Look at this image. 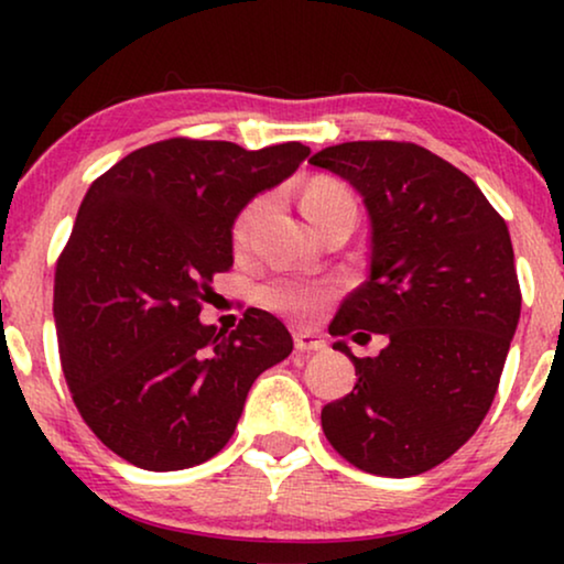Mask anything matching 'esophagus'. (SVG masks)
I'll use <instances>...</instances> for the list:
<instances>
[{
    "label": "esophagus",
    "mask_w": 564,
    "mask_h": 564,
    "mask_svg": "<svg viewBox=\"0 0 564 564\" xmlns=\"http://www.w3.org/2000/svg\"><path fill=\"white\" fill-rule=\"evenodd\" d=\"M295 349L297 351H326V341H323L321 336L311 334V330H300V334H295Z\"/></svg>",
    "instance_id": "obj_1"
}]
</instances>
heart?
Segmentation results:
<instances>
[{"label":"heart","mask_w":564,"mask_h":564,"mask_svg":"<svg viewBox=\"0 0 564 564\" xmlns=\"http://www.w3.org/2000/svg\"><path fill=\"white\" fill-rule=\"evenodd\" d=\"M351 199L349 192H346L341 184L334 180H313L303 187V195H300V207H303L305 218L313 220L315 215L326 213L328 207L338 203H346ZM267 203L264 199H253V203L246 207V210L238 215L234 226V238L238 246L249 241L251 230L257 228V223L264 213ZM328 290L323 284L305 282V280H292V276H274V280L264 282L259 288V303L272 307L276 313L292 315L297 321H311L321 313V307L326 305Z\"/></svg>","instance_id":"b5f03b06"}]
</instances>
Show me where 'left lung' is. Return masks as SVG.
<instances>
[{
	"label": "left lung",
	"mask_w": 564,
	"mask_h": 564,
	"mask_svg": "<svg viewBox=\"0 0 564 564\" xmlns=\"http://www.w3.org/2000/svg\"><path fill=\"white\" fill-rule=\"evenodd\" d=\"M311 164L349 182L369 218V276L328 326L359 380L323 408V434L365 473L421 475L496 398L521 315L511 234L465 172L415 143H338ZM354 329L389 346L354 358L340 338Z\"/></svg>",
	"instance_id": "1"
}]
</instances>
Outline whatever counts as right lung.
I'll return each instance as SVG.
<instances>
[{
  "label": "right lung",
  "mask_w": 564,
  "mask_h": 564,
  "mask_svg": "<svg viewBox=\"0 0 564 564\" xmlns=\"http://www.w3.org/2000/svg\"><path fill=\"white\" fill-rule=\"evenodd\" d=\"M311 156L303 143H151L82 199L56 264L53 318L64 377L99 442L151 473L187 469L234 436L264 369L292 336L249 307L236 330L199 321L213 276L234 264V223Z\"/></svg>",
  "instance_id": "obj_1"
}]
</instances>
